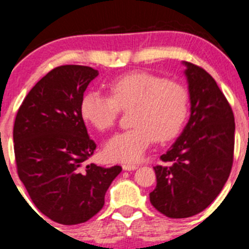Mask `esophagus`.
<instances>
[{"mask_svg":"<svg viewBox=\"0 0 249 249\" xmlns=\"http://www.w3.org/2000/svg\"><path fill=\"white\" fill-rule=\"evenodd\" d=\"M137 167L139 166L134 164H123V170H125V171H134Z\"/></svg>","mask_w":249,"mask_h":249,"instance_id":"obj_1","label":"esophagus"}]
</instances>
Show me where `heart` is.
<instances>
[{"mask_svg": "<svg viewBox=\"0 0 249 249\" xmlns=\"http://www.w3.org/2000/svg\"><path fill=\"white\" fill-rule=\"evenodd\" d=\"M108 89L110 96L97 90L85 92L80 113L91 126L105 131L115 124L120 108H132L130 123L134 126L115 134L105 145L110 160L137 161L155 139L172 140L184 125L189 92L182 83L135 71L113 80Z\"/></svg>", "mask_w": 249, "mask_h": 249, "instance_id": "1", "label": "heart"}]
</instances>
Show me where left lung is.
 Segmentation results:
<instances>
[{
    "label": "left lung",
    "mask_w": 249,
    "mask_h": 249,
    "mask_svg": "<svg viewBox=\"0 0 249 249\" xmlns=\"http://www.w3.org/2000/svg\"><path fill=\"white\" fill-rule=\"evenodd\" d=\"M185 66L190 118L180 136L154 167L157 187L150 203L169 218H188L212 203L229 178L233 160L235 118L210 73Z\"/></svg>",
    "instance_id": "1"
}]
</instances>
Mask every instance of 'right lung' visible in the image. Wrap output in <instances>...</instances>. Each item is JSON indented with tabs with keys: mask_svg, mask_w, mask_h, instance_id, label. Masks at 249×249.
<instances>
[{
	"mask_svg": "<svg viewBox=\"0 0 249 249\" xmlns=\"http://www.w3.org/2000/svg\"><path fill=\"white\" fill-rule=\"evenodd\" d=\"M97 70L65 65L52 70L26 95L17 113L13 140L18 175L32 202L64 225L100 212L110 183L122 172L87 161L96 149L80 101Z\"/></svg>",
	"mask_w": 249,
	"mask_h": 249,
	"instance_id": "obj_1",
	"label": "right lung"
}]
</instances>
